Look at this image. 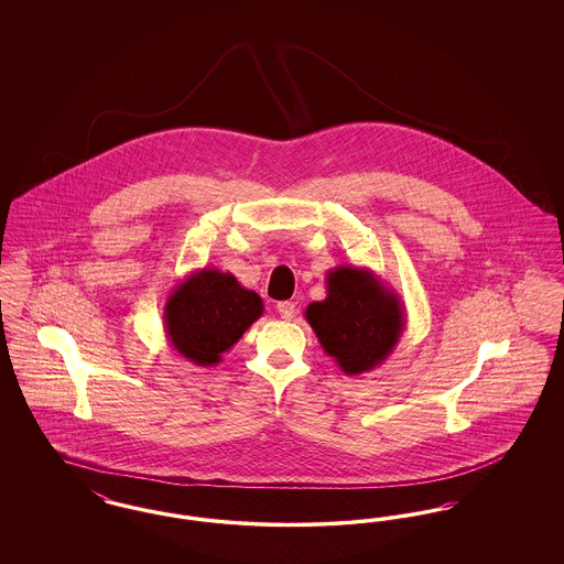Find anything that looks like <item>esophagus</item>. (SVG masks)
Returning <instances> with one entry per match:
<instances>
[{
  "instance_id": "obj_1",
  "label": "esophagus",
  "mask_w": 564,
  "mask_h": 564,
  "mask_svg": "<svg viewBox=\"0 0 564 564\" xmlns=\"http://www.w3.org/2000/svg\"><path fill=\"white\" fill-rule=\"evenodd\" d=\"M276 313L281 315V319H285V322H290V319H294L295 315V304L294 302H279L276 304Z\"/></svg>"
}]
</instances>
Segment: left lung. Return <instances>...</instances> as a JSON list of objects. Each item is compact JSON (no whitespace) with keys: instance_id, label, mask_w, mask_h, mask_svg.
Here are the masks:
<instances>
[{"instance_id":"8db88e82","label":"left lung","mask_w":564,"mask_h":564,"mask_svg":"<svg viewBox=\"0 0 564 564\" xmlns=\"http://www.w3.org/2000/svg\"><path fill=\"white\" fill-rule=\"evenodd\" d=\"M327 295L304 317L323 350L347 376L378 368L402 338L405 306L370 269L336 267L325 274Z\"/></svg>"}]
</instances>
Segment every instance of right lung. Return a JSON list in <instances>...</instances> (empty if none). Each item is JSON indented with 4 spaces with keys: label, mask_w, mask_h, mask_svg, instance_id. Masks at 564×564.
Here are the masks:
<instances>
[{
    "label": "right lung",
    "mask_w": 564,
    "mask_h": 564,
    "mask_svg": "<svg viewBox=\"0 0 564 564\" xmlns=\"http://www.w3.org/2000/svg\"><path fill=\"white\" fill-rule=\"evenodd\" d=\"M264 313L262 297L242 288L232 272L200 269L177 283L164 304L171 347L196 366H215L249 325Z\"/></svg>",
    "instance_id": "add662e5"
}]
</instances>
